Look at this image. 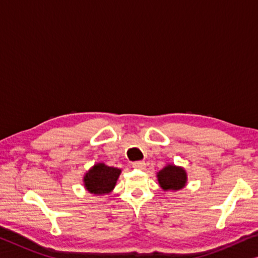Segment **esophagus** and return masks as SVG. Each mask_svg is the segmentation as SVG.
<instances>
[{"instance_id":"esophagus-1","label":"esophagus","mask_w":258,"mask_h":258,"mask_svg":"<svg viewBox=\"0 0 258 258\" xmlns=\"http://www.w3.org/2000/svg\"><path fill=\"white\" fill-rule=\"evenodd\" d=\"M145 166H146L145 161H143V160H138V161L133 162V167L137 168V169H144Z\"/></svg>"}]
</instances>
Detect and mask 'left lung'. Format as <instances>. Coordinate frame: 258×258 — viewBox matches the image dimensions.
I'll list each match as a JSON object with an SVG mask.
<instances>
[{"label": "left lung", "instance_id": "1", "mask_svg": "<svg viewBox=\"0 0 258 258\" xmlns=\"http://www.w3.org/2000/svg\"><path fill=\"white\" fill-rule=\"evenodd\" d=\"M158 182L164 190L182 189L187 183V173L182 167L174 165H167L157 173Z\"/></svg>", "mask_w": 258, "mask_h": 258}]
</instances>
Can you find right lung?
<instances>
[{
	"mask_svg": "<svg viewBox=\"0 0 258 258\" xmlns=\"http://www.w3.org/2000/svg\"><path fill=\"white\" fill-rule=\"evenodd\" d=\"M121 174L120 168L109 167L105 164H96L84 176V187L94 195H105L114 189Z\"/></svg>",
	"mask_w": 258,
	"mask_h": 258,
	"instance_id": "1",
	"label": "right lung"
}]
</instances>
